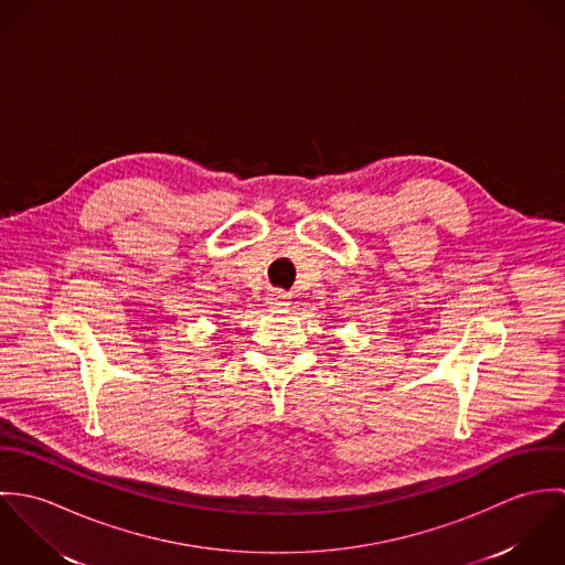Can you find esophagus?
<instances>
[{
  "label": "esophagus",
  "instance_id": "esophagus-1",
  "mask_svg": "<svg viewBox=\"0 0 565 565\" xmlns=\"http://www.w3.org/2000/svg\"><path fill=\"white\" fill-rule=\"evenodd\" d=\"M267 305L271 309H287L291 305V296L285 294V291H271L269 298H267Z\"/></svg>",
  "mask_w": 565,
  "mask_h": 565
}]
</instances>
